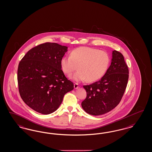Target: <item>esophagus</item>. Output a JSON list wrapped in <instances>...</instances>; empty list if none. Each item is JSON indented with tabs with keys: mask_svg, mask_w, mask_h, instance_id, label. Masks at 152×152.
<instances>
[{
	"mask_svg": "<svg viewBox=\"0 0 152 152\" xmlns=\"http://www.w3.org/2000/svg\"><path fill=\"white\" fill-rule=\"evenodd\" d=\"M79 87V85L77 83H75L74 84V88L75 89H77Z\"/></svg>",
	"mask_w": 152,
	"mask_h": 152,
	"instance_id": "34e87169",
	"label": "esophagus"
}]
</instances>
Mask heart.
<instances>
[{
    "label": "heart",
    "instance_id": "heart-1",
    "mask_svg": "<svg viewBox=\"0 0 152 152\" xmlns=\"http://www.w3.org/2000/svg\"><path fill=\"white\" fill-rule=\"evenodd\" d=\"M109 54L94 48L80 47L72 51L71 56H65L61 60L63 72L70 75L77 68L79 70L70 77L75 81L87 80L93 82L101 79L107 72L110 63Z\"/></svg>",
    "mask_w": 152,
    "mask_h": 152
}]
</instances>
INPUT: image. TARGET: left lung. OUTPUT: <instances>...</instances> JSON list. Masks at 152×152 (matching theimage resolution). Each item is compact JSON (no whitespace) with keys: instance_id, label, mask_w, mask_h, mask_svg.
<instances>
[{"instance_id":"8db88e82","label":"left lung","mask_w":152,"mask_h":152,"mask_svg":"<svg viewBox=\"0 0 152 152\" xmlns=\"http://www.w3.org/2000/svg\"><path fill=\"white\" fill-rule=\"evenodd\" d=\"M129 73L123 55L113 50L110 66L102 79L83 86L87 93L81 103L83 110L91 115H99L115 108L125 93Z\"/></svg>"}]
</instances>
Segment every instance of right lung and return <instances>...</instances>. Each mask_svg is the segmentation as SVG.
Here are the masks:
<instances>
[{
  "label": "right lung",
  "mask_w": 152,
  "mask_h": 152,
  "mask_svg": "<svg viewBox=\"0 0 152 152\" xmlns=\"http://www.w3.org/2000/svg\"><path fill=\"white\" fill-rule=\"evenodd\" d=\"M68 48L45 42L32 48L18 64L17 80L23 101L37 112L52 113L62 103L64 95L73 89L66 78L61 60Z\"/></svg>",
  "instance_id": "right-lung-1"
}]
</instances>
